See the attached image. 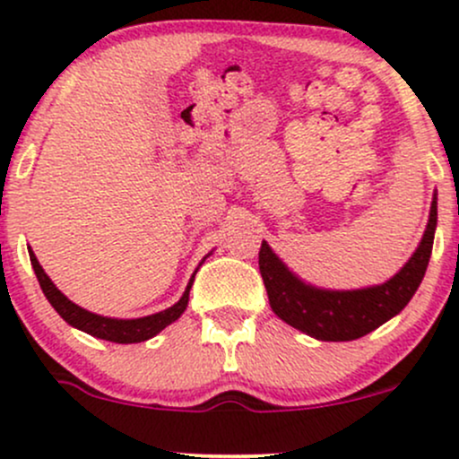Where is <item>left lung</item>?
I'll return each instance as SVG.
<instances>
[{
  "instance_id": "1",
  "label": "left lung",
  "mask_w": 459,
  "mask_h": 459,
  "mask_svg": "<svg viewBox=\"0 0 459 459\" xmlns=\"http://www.w3.org/2000/svg\"><path fill=\"white\" fill-rule=\"evenodd\" d=\"M438 224V194L419 246L405 265L382 284L362 289H324L289 270L267 241L261 244L259 270L273 313L284 324L317 341H354L368 334L408 307L423 281Z\"/></svg>"
}]
</instances>
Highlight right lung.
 Listing matches in <instances>:
<instances>
[{"mask_svg": "<svg viewBox=\"0 0 459 459\" xmlns=\"http://www.w3.org/2000/svg\"><path fill=\"white\" fill-rule=\"evenodd\" d=\"M28 252H30L31 267H34V273H36V278H39V284H40V289H43L45 298L49 299V304L56 308V313L60 315V317L65 319L68 325L86 332V334H91V336H97V339L112 341V343H125V345L142 343V341L152 339V336L160 334L163 328H168L170 324H175V321L181 317L183 313H186L187 302H189V289H192V284H194V276H196L198 267L203 265L204 259H207V256H212V252H209V255L200 261V265L194 270L192 278H189V282H187L186 291H183L181 299H178L177 304H172L170 308L160 310V313L146 315V317L118 319V317H105V315L91 313V310L77 307L75 302H71V299H68L65 293L56 287L54 281L47 276L43 265H40L39 259H36L34 250L28 247Z\"/></svg>", "mask_w": 459, "mask_h": 459, "instance_id": "obj_1", "label": "right lung"}]
</instances>
